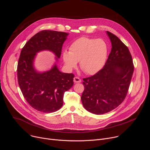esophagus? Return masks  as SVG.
Returning <instances> with one entry per match:
<instances>
[{
	"instance_id": "34e87169",
	"label": "esophagus",
	"mask_w": 150,
	"mask_h": 150,
	"mask_svg": "<svg viewBox=\"0 0 150 150\" xmlns=\"http://www.w3.org/2000/svg\"><path fill=\"white\" fill-rule=\"evenodd\" d=\"M74 81L75 83H79V82H81V79L79 77L75 76L74 78Z\"/></svg>"
}]
</instances>
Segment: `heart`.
I'll use <instances>...</instances> for the list:
<instances>
[{
	"label": "heart",
	"mask_w": 150,
	"mask_h": 150,
	"mask_svg": "<svg viewBox=\"0 0 150 150\" xmlns=\"http://www.w3.org/2000/svg\"><path fill=\"white\" fill-rule=\"evenodd\" d=\"M108 54V46L101 38L86 37L75 40L69 47V52H63V59L69 68L76 66L79 62L81 69L88 75H94L102 69Z\"/></svg>",
	"instance_id": "b5f03b06"
}]
</instances>
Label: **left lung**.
<instances>
[{"mask_svg":"<svg viewBox=\"0 0 150 150\" xmlns=\"http://www.w3.org/2000/svg\"><path fill=\"white\" fill-rule=\"evenodd\" d=\"M112 50L103 68L94 75L83 78L81 101L88 112L102 115L116 109L125 100L134 65L129 49L113 33L107 31Z\"/></svg>","mask_w":150,"mask_h":150,"instance_id":"obj_1","label":"left lung"}]
</instances>
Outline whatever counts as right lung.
Wrapping results in <instances>:
<instances>
[{"mask_svg": "<svg viewBox=\"0 0 150 150\" xmlns=\"http://www.w3.org/2000/svg\"><path fill=\"white\" fill-rule=\"evenodd\" d=\"M68 34L52 30L41 31L26 42L21 52L17 66L19 86L26 101L38 111L52 113L60 109L64 93L74 85V74L62 73L56 65L44 73L36 72L33 66L36 53L41 50H49L59 58Z\"/></svg>", "mask_w": 150, "mask_h": 150, "instance_id": "obj_1", "label": "right lung"}]
</instances>
